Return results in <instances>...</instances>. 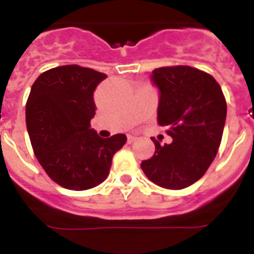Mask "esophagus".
<instances>
[{
    "mask_svg": "<svg viewBox=\"0 0 254 254\" xmlns=\"http://www.w3.org/2000/svg\"><path fill=\"white\" fill-rule=\"evenodd\" d=\"M136 140H137V137H136V136H131V134H129L128 138H127V142L132 143V142H134Z\"/></svg>",
    "mask_w": 254,
    "mask_h": 254,
    "instance_id": "obj_1",
    "label": "esophagus"
}]
</instances>
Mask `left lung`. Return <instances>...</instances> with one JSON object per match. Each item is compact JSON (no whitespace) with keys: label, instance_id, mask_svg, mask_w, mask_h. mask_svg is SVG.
Instances as JSON below:
<instances>
[{"label":"left lung","instance_id":"left-lung-1","mask_svg":"<svg viewBox=\"0 0 254 254\" xmlns=\"http://www.w3.org/2000/svg\"><path fill=\"white\" fill-rule=\"evenodd\" d=\"M159 91L158 123L167 126L170 143H155V154L141 163L155 185L183 190L198 181L217 154L226 120L221 87L208 73L190 66L152 71Z\"/></svg>","mask_w":254,"mask_h":254}]
</instances>
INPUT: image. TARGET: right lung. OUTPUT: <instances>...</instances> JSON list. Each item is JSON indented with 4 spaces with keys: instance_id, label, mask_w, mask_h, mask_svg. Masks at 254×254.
<instances>
[{
    "instance_id": "add662e5",
    "label": "right lung",
    "mask_w": 254,
    "mask_h": 254,
    "mask_svg": "<svg viewBox=\"0 0 254 254\" xmlns=\"http://www.w3.org/2000/svg\"><path fill=\"white\" fill-rule=\"evenodd\" d=\"M104 78L95 69L68 64L48 69L31 86L25 108L31 146L49 178L67 190L103 183L113 155L127 141L123 133L102 138L90 127L94 91Z\"/></svg>"
}]
</instances>
